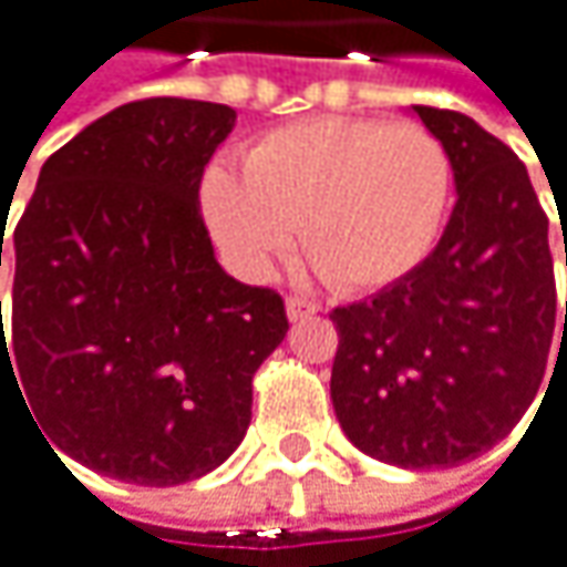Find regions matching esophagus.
<instances>
[{"instance_id":"1","label":"esophagus","mask_w":567,"mask_h":567,"mask_svg":"<svg viewBox=\"0 0 567 567\" xmlns=\"http://www.w3.org/2000/svg\"><path fill=\"white\" fill-rule=\"evenodd\" d=\"M286 312H289V322H306V319H312V316L319 312V306L309 302V299L289 296V299H286Z\"/></svg>"}]
</instances>
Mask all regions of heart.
<instances>
[{
  "label": "heart",
  "mask_w": 567,
  "mask_h": 567,
  "mask_svg": "<svg viewBox=\"0 0 567 567\" xmlns=\"http://www.w3.org/2000/svg\"><path fill=\"white\" fill-rule=\"evenodd\" d=\"M452 202V158L419 122L322 115L258 135L241 178L221 165L202 178V215L245 275L292 248L339 292L405 278L435 248Z\"/></svg>",
  "instance_id": "obj_1"
}]
</instances>
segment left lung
<instances>
[{"instance_id": "obj_1", "label": "left lung", "mask_w": 567, "mask_h": 567, "mask_svg": "<svg viewBox=\"0 0 567 567\" xmlns=\"http://www.w3.org/2000/svg\"><path fill=\"white\" fill-rule=\"evenodd\" d=\"M412 109L449 148L458 198L419 268L332 312V405L359 452L455 468L498 445L545 379L555 268L548 215L518 155L462 112Z\"/></svg>"}]
</instances>
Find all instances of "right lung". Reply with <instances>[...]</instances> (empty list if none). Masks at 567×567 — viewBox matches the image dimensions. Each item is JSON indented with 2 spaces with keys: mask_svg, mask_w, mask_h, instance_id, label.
<instances>
[{
  "mask_svg": "<svg viewBox=\"0 0 567 567\" xmlns=\"http://www.w3.org/2000/svg\"><path fill=\"white\" fill-rule=\"evenodd\" d=\"M231 125L218 102L142 99L42 165L12 231L0 392L2 379L23 385L52 455L165 488L208 475L245 439L251 375L289 319L278 292L225 275L198 212Z\"/></svg>",
  "mask_w": 567,
  "mask_h": 567,
  "instance_id": "1",
  "label": "right lung"
}]
</instances>
